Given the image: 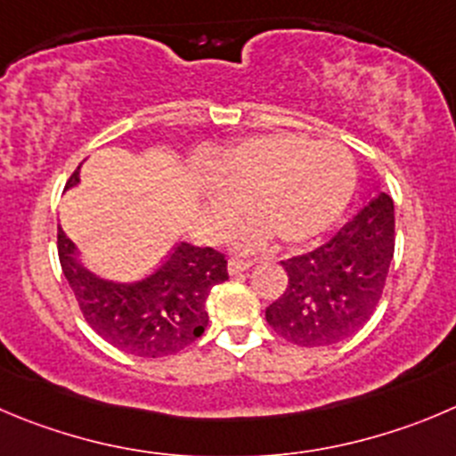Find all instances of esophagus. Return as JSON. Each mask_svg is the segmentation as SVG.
I'll return each mask as SVG.
<instances>
[{"instance_id":"1","label":"esophagus","mask_w":456,"mask_h":456,"mask_svg":"<svg viewBox=\"0 0 456 456\" xmlns=\"http://www.w3.org/2000/svg\"><path fill=\"white\" fill-rule=\"evenodd\" d=\"M253 259H241V257H232L231 262H228V273L231 275H240V273L248 271L250 266H253Z\"/></svg>"}]
</instances>
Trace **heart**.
Returning a JSON list of instances; mask_svg holds the SVG:
<instances>
[{
    "label": "heart",
    "mask_w": 456,
    "mask_h": 456,
    "mask_svg": "<svg viewBox=\"0 0 456 456\" xmlns=\"http://www.w3.org/2000/svg\"><path fill=\"white\" fill-rule=\"evenodd\" d=\"M203 201L212 231H224L246 206L253 219L240 225L237 244L255 248L273 235L300 246L329 231L345 212L355 185V163L338 142L300 134H259L208 160Z\"/></svg>",
    "instance_id": "heart-1"
}]
</instances>
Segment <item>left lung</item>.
Returning a JSON list of instances; mask_svg holds the SVG:
<instances>
[{
  "instance_id": "left-lung-1",
  "label": "left lung",
  "mask_w": 456,
  "mask_h": 456,
  "mask_svg": "<svg viewBox=\"0 0 456 456\" xmlns=\"http://www.w3.org/2000/svg\"><path fill=\"white\" fill-rule=\"evenodd\" d=\"M394 257V201L379 192L327 244L281 262L289 284L266 309L284 340L327 346L374 315Z\"/></svg>"
}]
</instances>
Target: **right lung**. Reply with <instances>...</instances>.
I'll return each mask as SVG.
<instances>
[{"mask_svg":"<svg viewBox=\"0 0 456 456\" xmlns=\"http://www.w3.org/2000/svg\"><path fill=\"white\" fill-rule=\"evenodd\" d=\"M77 170L67 188L80 181ZM58 255L89 327L110 345L142 358H163L192 345L208 327L206 300L212 286L228 280L224 253L185 241L159 271L132 284L101 280L86 271L62 228Z\"/></svg>","mask_w":456,"mask_h":456,"instance_id":"add662e5","label":"right lung"}]
</instances>
